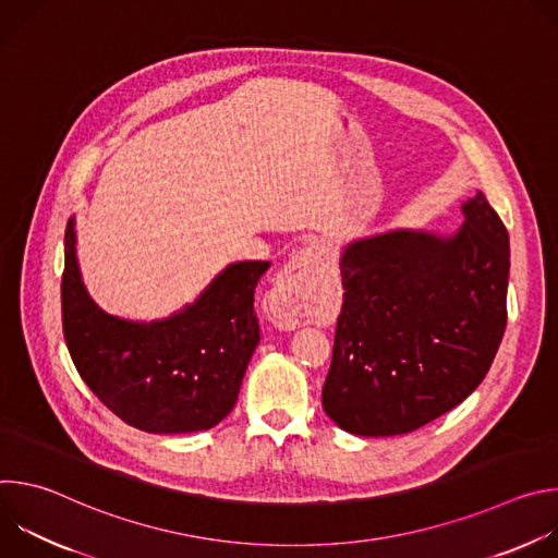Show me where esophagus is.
Returning <instances> with one entry per match:
<instances>
[{"mask_svg":"<svg viewBox=\"0 0 558 558\" xmlns=\"http://www.w3.org/2000/svg\"><path fill=\"white\" fill-rule=\"evenodd\" d=\"M329 260V252L325 245H308L298 250L289 263L284 265L278 284L271 289L267 295V311L271 315V320L284 329L291 331L300 327L302 323V298L308 280L315 276V271L320 269Z\"/></svg>","mask_w":558,"mask_h":558,"instance_id":"obj_1","label":"esophagus"}]
</instances>
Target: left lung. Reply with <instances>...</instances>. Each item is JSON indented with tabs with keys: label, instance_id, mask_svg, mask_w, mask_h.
Returning a JSON list of instances; mask_svg holds the SVG:
<instances>
[{
	"label": "left lung",
	"instance_id": "8db88e82",
	"mask_svg": "<svg viewBox=\"0 0 558 558\" xmlns=\"http://www.w3.org/2000/svg\"><path fill=\"white\" fill-rule=\"evenodd\" d=\"M461 214L448 235L400 227L342 250L344 302L323 388L342 430H417L486 377L506 331L510 238L484 192Z\"/></svg>",
	"mask_w": 558,
	"mask_h": 558
}]
</instances>
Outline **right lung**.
Returning a JSON list of instances; mask_svg holds the SVG:
<instances>
[{"label":"right lung","mask_w":558,"mask_h":558,"mask_svg":"<svg viewBox=\"0 0 558 558\" xmlns=\"http://www.w3.org/2000/svg\"><path fill=\"white\" fill-rule=\"evenodd\" d=\"M63 256V338L78 375L117 417L145 433L179 435L209 430L231 413L260 342L254 291L269 263H231L194 302L141 323L106 313L90 298L74 216Z\"/></svg>","instance_id":"right-lung-1"}]
</instances>
